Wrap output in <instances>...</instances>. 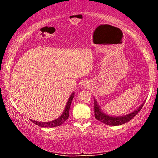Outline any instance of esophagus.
I'll use <instances>...</instances> for the list:
<instances>
[{
  "label": "esophagus",
  "instance_id": "34e87169",
  "mask_svg": "<svg viewBox=\"0 0 158 158\" xmlns=\"http://www.w3.org/2000/svg\"><path fill=\"white\" fill-rule=\"evenodd\" d=\"M84 86L85 88H89V84H88V82H85Z\"/></svg>",
  "mask_w": 158,
  "mask_h": 158
}]
</instances>
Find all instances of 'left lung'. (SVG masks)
I'll list each match as a JSON object with an SVG mask.
<instances>
[{
	"label": "left lung",
	"instance_id": "left-lung-1",
	"mask_svg": "<svg viewBox=\"0 0 158 158\" xmlns=\"http://www.w3.org/2000/svg\"><path fill=\"white\" fill-rule=\"evenodd\" d=\"M144 103L145 102H143L142 105L137 109L134 110L131 114H126V115L122 116V117L121 116L120 117H112V116L107 115V114L103 113L99 108V106H98L97 101L94 99V116H95V118L97 120L100 121L101 123H104L106 125H108V126H119V125H123L128 123V121L132 119V118H134L138 114V112L140 111Z\"/></svg>",
	"mask_w": 158,
	"mask_h": 158
}]
</instances>
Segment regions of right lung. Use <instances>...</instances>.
<instances>
[{
  "label": "right lung",
  "instance_id": "1",
  "mask_svg": "<svg viewBox=\"0 0 158 158\" xmlns=\"http://www.w3.org/2000/svg\"><path fill=\"white\" fill-rule=\"evenodd\" d=\"M73 96H74V93L72 94L71 96H70V98H69L64 111H63L62 114H61L58 119H55V120L50 121V122H43V123L37 122V121L32 120V119H30V121H32V123H35V124L37 125V126L44 127V128H52V127H56V126H61L62 123H64V122H65V121L68 119L69 110H70V105H71L72 100H73Z\"/></svg>",
  "mask_w": 158,
  "mask_h": 158
}]
</instances>
